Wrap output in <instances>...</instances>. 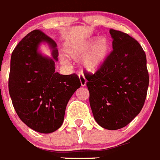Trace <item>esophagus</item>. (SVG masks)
<instances>
[{
    "label": "esophagus",
    "instance_id": "34e87169",
    "mask_svg": "<svg viewBox=\"0 0 160 160\" xmlns=\"http://www.w3.org/2000/svg\"><path fill=\"white\" fill-rule=\"evenodd\" d=\"M79 78H80V84H81L82 87H84L86 86V83H87V80L85 79L84 76L83 75H79Z\"/></svg>",
    "mask_w": 160,
    "mask_h": 160
}]
</instances>
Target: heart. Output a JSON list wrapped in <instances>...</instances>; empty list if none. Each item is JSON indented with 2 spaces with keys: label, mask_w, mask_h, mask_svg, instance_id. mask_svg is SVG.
I'll use <instances>...</instances> for the list:
<instances>
[{
  "label": "heart",
  "mask_w": 160,
  "mask_h": 160,
  "mask_svg": "<svg viewBox=\"0 0 160 160\" xmlns=\"http://www.w3.org/2000/svg\"><path fill=\"white\" fill-rule=\"evenodd\" d=\"M93 40L74 46L68 50V54L72 58H80L88 52L83 62V68L90 72H96L105 62L110 50V43L106 38H99L92 46Z\"/></svg>",
  "instance_id": "b5f03b06"
}]
</instances>
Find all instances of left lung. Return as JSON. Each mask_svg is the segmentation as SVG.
Masks as SVG:
<instances>
[{
	"label": "left lung",
	"instance_id": "1",
	"mask_svg": "<svg viewBox=\"0 0 160 160\" xmlns=\"http://www.w3.org/2000/svg\"><path fill=\"white\" fill-rule=\"evenodd\" d=\"M113 50L95 73H86L89 102L94 118L101 127H125L141 112L149 83L147 59L137 40L110 30Z\"/></svg>",
	"mask_w": 160,
	"mask_h": 160
}]
</instances>
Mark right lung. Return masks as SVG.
<instances>
[{
	"mask_svg": "<svg viewBox=\"0 0 160 160\" xmlns=\"http://www.w3.org/2000/svg\"><path fill=\"white\" fill-rule=\"evenodd\" d=\"M42 42L52 50V58L38 52ZM57 44L39 30H35L18 43L11 57L8 91L16 114L36 132L50 133L62 126L65 108L80 87L75 73L61 75L55 72Z\"/></svg>",
	"mask_w": 160,
	"mask_h": 160,
	"instance_id": "1",
	"label": "right lung"
}]
</instances>
